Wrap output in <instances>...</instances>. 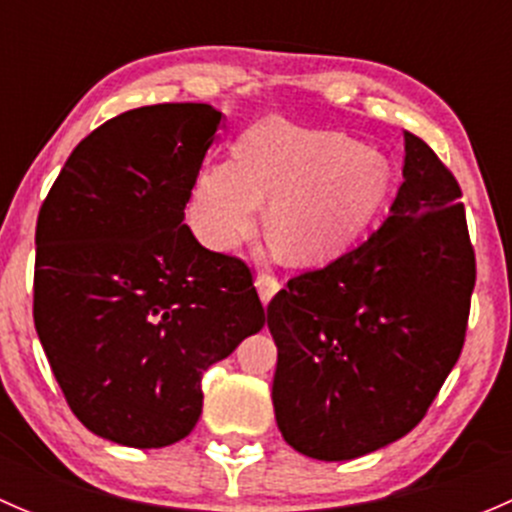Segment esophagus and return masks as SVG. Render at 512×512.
I'll list each match as a JSON object with an SVG mask.
<instances>
[{
	"label": "esophagus",
	"instance_id": "obj_1",
	"mask_svg": "<svg viewBox=\"0 0 512 512\" xmlns=\"http://www.w3.org/2000/svg\"><path fill=\"white\" fill-rule=\"evenodd\" d=\"M280 287H282V282L277 280L275 275H267V272H260V275H257V292H260V299L265 304L270 302L277 292H280Z\"/></svg>",
	"mask_w": 512,
	"mask_h": 512
}]
</instances>
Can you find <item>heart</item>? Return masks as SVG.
I'll return each instance as SVG.
<instances>
[{"label": "heart", "instance_id": "1", "mask_svg": "<svg viewBox=\"0 0 512 512\" xmlns=\"http://www.w3.org/2000/svg\"><path fill=\"white\" fill-rule=\"evenodd\" d=\"M389 190L381 153L337 131L270 118L245 133L235 160L200 170L190 200L198 235L232 250L255 230L262 203L267 227L294 265H312L349 245Z\"/></svg>", "mask_w": 512, "mask_h": 512}]
</instances>
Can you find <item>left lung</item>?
I'll return each instance as SVG.
<instances>
[{"instance_id":"left-lung-1","label":"left lung","mask_w":512,"mask_h":512,"mask_svg":"<svg viewBox=\"0 0 512 512\" xmlns=\"http://www.w3.org/2000/svg\"><path fill=\"white\" fill-rule=\"evenodd\" d=\"M404 183L361 245L292 277L267 307L282 436L317 461L399 441L433 404L466 342L476 252L461 188L404 133Z\"/></svg>"}]
</instances>
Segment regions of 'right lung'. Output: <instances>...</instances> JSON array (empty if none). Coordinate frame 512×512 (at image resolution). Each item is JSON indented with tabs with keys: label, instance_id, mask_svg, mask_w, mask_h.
Here are the masks:
<instances>
[{
	"label": "right lung",
	"instance_id": "1",
	"mask_svg": "<svg viewBox=\"0 0 512 512\" xmlns=\"http://www.w3.org/2000/svg\"><path fill=\"white\" fill-rule=\"evenodd\" d=\"M223 113L158 103L74 148L36 220L34 327L74 416L96 436L163 448L203 411V374L265 327L242 260L185 220Z\"/></svg>",
	"mask_w": 512,
	"mask_h": 512
}]
</instances>
